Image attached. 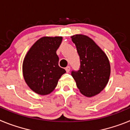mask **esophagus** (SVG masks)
Here are the masks:
<instances>
[{
	"mask_svg": "<svg viewBox=\"0 0 130 130\" xmlns=\"http://www.w3.org/2000/svg\"><path fill=\"white\" fill-rule=\"evenodd\" d=\"M65 70H66V72L68 73V72H70V66H67V67L65 68Z\"/></svg>",
	"mask_w": 130,
	"mask_h": 130,
	"instance_id": "1",
	"label": "esophagus"
}]
</instances>
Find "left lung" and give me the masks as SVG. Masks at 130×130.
<instances>
[{"label": "left lung", "mask_w": 130, "mask_h": 130, "mask_svg": "<svg viewBox=\"0 0 130 130\" xmlns=\"http://www.w3.org/2000/svg\"><path fill=\"white\" fill-rule=\"evenodd\" d=\"M77 48L81 66L72 75L82 94L92 97L98 94L107 85L111 66L106 54L91 38L83 34L71 36Z\"/></svg>", "instance_id": "obj_1"}]
</instances>
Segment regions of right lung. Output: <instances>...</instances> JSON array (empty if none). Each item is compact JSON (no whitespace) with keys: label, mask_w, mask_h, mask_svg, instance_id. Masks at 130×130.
I'll return each mask as SVG.
<instances>
[{"label":"right lung","mask_w":130,"mask_h":130,"mask_svg":"<svg viewBox=\"0 0 130 130\" xmlns=\"http://www.w3.org/2000/svg\"><path fill=\"white\" fill-rule=\"evenodd\" d=\"M62 37L45 36L37 40L27 52L23 63V73L27 85L40 95L49 94L57 87L66 70L58 66L57 50Z\"/></svg>","instance_id":"add662e5"}]
</instances>
